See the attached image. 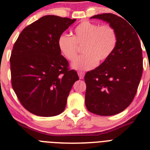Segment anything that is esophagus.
Listing matches in <instances>:
<instances>
[{"label": "esophagus", "instance_id": "34e87169", "mask_svg": "<svg viewBox=\"0 0 150 150\" xmlns=\"http://www.w3.org/2000/svg\"><path fill=\"white\" fill-rule=\"evenodd\" d=\"M78 76H79L80 79H83L84 78V75H85V72H78Z\"/></svg>", "mask_w": 150, "mask_h": 150}]
</instances>
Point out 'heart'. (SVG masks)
Listing matches in <instances>:
<instances>
[{
	"label": "heart",
	"instance_id": "obj_1",
	"mask_svg": "<svg viewBox=\"0 0 150 150\" xmlns=\"http://www.w3.org/2000/svg\"><path fill=\"white\" fill-rule=\"evenodd\" d=\"M117 45V34L110 25H100L89 21H83L73 30L72 36L62 34L58 40L61 53L69 62L76 59L78 46H82L83 54L72 64V68L88 70L97 63L110 58Z\"/></svg>",
	"mask_w": 150,
	"mask_h": 150
}]
</instances>
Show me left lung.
<instances>
[{"instance_id":"8db88e82","label":"left lung","mask_w":150,"mask_h":150,"mask_svg":"<svg viewBox=\"0 0 150 150\" xmlns=\"http://www.w3.org/2000/svg\"><path fill=\"white\" fill-rule=\"evenodd\" d=\"M93 18L107 22L115 29L117 45L108 60L85 75V104L93 114L115 115L130 105L142 78L143 59L139 35L116 14L105 13Z\"/></svg>"}]
</instances>
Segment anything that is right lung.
I'll return each instance as SVG.
<instances>
[{
    "mask_svg": "<svg viewBox=\"0 0 150 150\" xmlns=\"http://www.w3.org/2000/svg\"><path fill=\"white\" fill-rule=\"evenodd\" d=\"M75 19L46 15L25 28L10 58L11 85L23 107L40 117L64 110L69 91L79 80L58 47L59 36Z\"/></svg>",
    "mask_w": 150,
    "mask_h": 150,
    "instance_id": "obj_1",
    "label": "right lung"
}]
</instances>
